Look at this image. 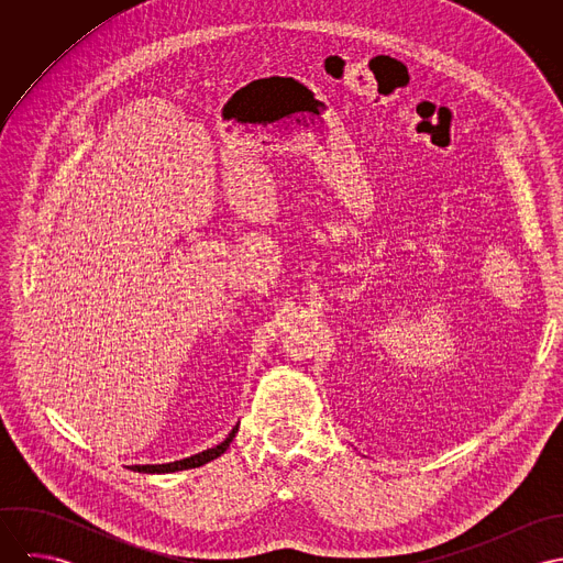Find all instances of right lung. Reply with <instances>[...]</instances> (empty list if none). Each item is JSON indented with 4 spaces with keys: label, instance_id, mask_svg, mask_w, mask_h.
Masks as SVG:
<instances>
[{
    "label": "right lung",
    "instance_id": "obj_1",
    "mask_svg": "<svg viewBox=\"0 0 563 563\" xmlns=\"http://www.w3.org/2000/svg\"><path fill=\"white\" fill-rule=\"evenodd\" d=\"M239 424H241V422H239ZM239 424L228 433V438H225L221 444H217V446H212V449H208V451H201V453H197V455H190V457H184V460H175V462H168V464H145V466H128V468L134 471V473H143V475H164V473H177V471L199 468V466H203V464H208V462L221 457V455L230 449L232 440H234L236 433H239Z\"/></svg>",
    "mask_w": 563,
    "mask_h": 563
}]
</instances>
